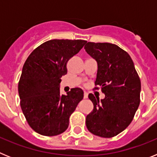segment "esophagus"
I'll use <instances>...</instances> for the list:
<instances>
[{
	"label": "esophagus",
	"mask_w": 157,
	"mask_h": 157,
	"mask_svg": "<svg viewBox=\"0 0 157 157\" xmlns=\"http://www.w3.org/2000/svg\"><path fill=\"white\" fill-rule=\"evenodd\" d=\"M88 98V94L86 92H84V99H86Z\"/></svg>",
	"instance_id": "esophagus-1"
}]
</instances>
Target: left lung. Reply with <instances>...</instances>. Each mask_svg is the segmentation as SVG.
I'll return each mask as SVG.
<instances>
[{"label":"left lung","mask_w":157,"mask_h":157,"mask_svg":"<svg viewBox=\"0 0 157 157\" xmlns=\"http://www.w3.org/2000/svg\"><path fill=\"white\" fill-rule=\"evenodd\" d=\"M84 48L98 62L94 90L101 86L105 94L101 101L89 94L94 109L86 116V127L94 135L112 138L134 119L140 104V78L130 55L118 45L88 42Z\"/></svg>","instance_id":"obj_1"}]
</instances>
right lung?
Wrapping results in <instances>:
<instances>
[{
	"label": "right lung",
	"instance_id": "add662e5",
	"mask_svg": "<svg viewBox=\"0 0 157 157\" xmlns=\"http://www.w3.org/2000/svg\"><path fill=\"white\" fill-rule=\"evenodd\" d=\"M85 40H49L34 49L25 61L18 90L20 106L29 126L44 136H56L67 129L69 117L83 99L73 88L60 95L61 77L69 59L81 50Z\"/></svg>",
	"mask_w": 157,
	"mask_h": 157
}]
</instances>
